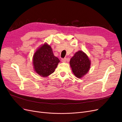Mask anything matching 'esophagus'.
I'll use <instances>...</instances> for the list:
<instances>
[{
    "label": "esophagus",
    "instance_id": "34e87169",
    "mask_svg": "<svg viewBox=\"0 0 122 122\" xmlns=\"http://www.w3.org/2000/svg\"><path fill=\"white\" fill-rule=\"evenodd\" d=\"M66 61H67V58H61V61L62 62H66Z\"/></svg>",
    "mask_w": 122,
    "mask_h": 122
}]
</instances>
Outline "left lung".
<instances>
[{"label": "left lung", "instance_id": "obj_1", "mask_svg": "<svg viewBox=\"0 0 122 122\" xmlns=\"http://www.w3.org/2000/svg\"><path fill=\"white\" fill-rule=\"evenodd\" d=\"M70 64L74 74L78 78H81L89 70L91 61L86 54L79 51L71 58Z\"/></svg>", "mask_w": 122, "mask_h": 122}]
</instances>
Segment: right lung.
<instances>
[{"label": "right lung", "mask_w": 122, "mask_h": 122, "mask_svg": "<svg viewBox=\"0 0 122 122\" xmlns=\"http://www.w3.org/2000/svg\"><path fill=\"white\" fill-rule=\"evenodd\" d=\"M60 61L54 55L51 47L46 44L36 51L33 58L35 71L43 77H47L53 73Z\"/></svg>", "instance_id": "add662e5"}]
</instances>
